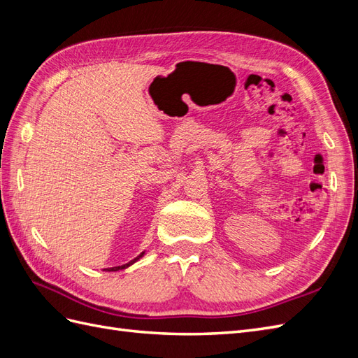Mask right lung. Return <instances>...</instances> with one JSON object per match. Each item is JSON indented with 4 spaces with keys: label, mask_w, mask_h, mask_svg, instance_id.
Listing matches in <instances>:
<instances>
[{
    "label": "right lung",
    "mask_w": 358,
    "mask_h": 358,
    "mask_svg": "<svg viewBox=\"0 0 358 358\" xmlns=\"http://www.w3.org/2000/svg\"><path fill=\"white\" fill-rule=\"evenodd\" d=\"M142 255H143V252H142V254H140L138 257H136L134 259H131V262H129V263H127V264H122V266H117V267H110V268H109V272H110V270H113V272H116V270H122V268H127L128 266H131L133 263H136V262H137V259H138L140 257H142Z\"/></svg>",
    "instance_id": "add662e5"
}]
</instances>
